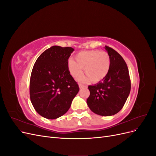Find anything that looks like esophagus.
Wrapping results in <instances>:
<instances>
[{
  "mask_svg": "<svg viewBox=\"0 0 156 156\" xmlns=\"http://www.w3.org/2000/svg\"><path fill=\"white\" fill-rule=\"evenodd\" d=\"M79 87L80 88H86V87H87V86L83 85V84H79Z\"/></svg>",
  "mask_w": 156,
  "mask_h": 156,
  "instance_id": "34e87169",
  "label": "esophagus"
}]
</instances>
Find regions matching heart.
<instances>
[{
    "instance_id": "obj_1",
    "label": "heart",
    "mask_w": 156,
    "mask_h": 156,
    "mask_svg": "<svg viewBox=\"0 0 156 156\" xmlns=\"http://www.w3.org/2000/svg\"><path fill=\"white\" fill-rule=\"evenodd\" d=\"M76 61L69 58L68 61V68L71 75L77 78L82 73L83 75L79 80L81 82L90 81L98 83L104 79L109 72L111 68V58L106 52L99 50L84 51L75 56Z\"/></svg>"
}]
</instances>
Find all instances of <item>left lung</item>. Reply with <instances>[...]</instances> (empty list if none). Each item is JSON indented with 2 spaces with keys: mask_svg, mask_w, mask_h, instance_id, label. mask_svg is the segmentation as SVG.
I'll return each mask as SVG.
<instances>
[{
  "mask_svg": "<svg viewBox=\"0 0 156 156\" xmlns=\"http://www.w3.org/2000/svg\"><path fill=\"white\" fill-rule=\"evenodd\" d=\"M111 58V68L107 76L94 85L88 86L90 96L87 103L93 112L108 116L119 112L124 105L131 90L127 64L116 51L105 46Z\"/></svg>",
  "mask_w": 156,
  "mask_h": 156,
  "instance_id": "left-lung-1",
  "label": "left lung"
}]
</instances>
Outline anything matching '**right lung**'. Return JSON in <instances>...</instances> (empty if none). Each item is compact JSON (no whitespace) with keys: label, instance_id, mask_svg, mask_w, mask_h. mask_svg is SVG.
Wrapping results in <instances>:
<instances>
[{"label":"right lung","instance_id":"obj_1","mask_svg":"<svg viewBox=\"0 0 156 156\" xmlns=\"http://www.w3.org/2000/svg\"><path fill=\"white\" fill-rule=\"evenodd\" d=\"M74 49L53 46L37 58L30 80L32 104L40 115L56 119L64 115L79 88L70 75L68 61Z\"/></svg>","mask_w":156,"mask_h":156}]
</instances>
